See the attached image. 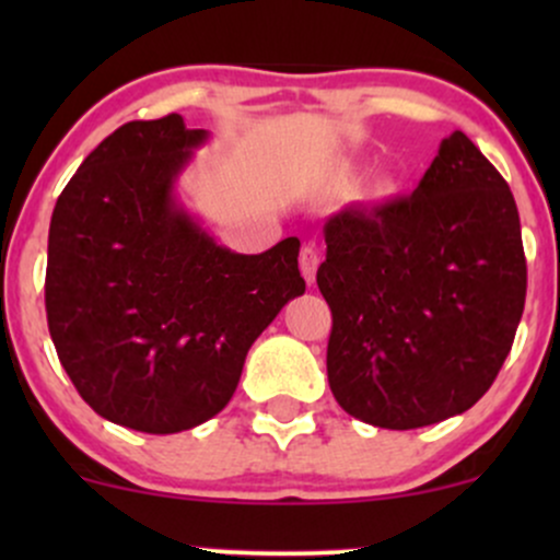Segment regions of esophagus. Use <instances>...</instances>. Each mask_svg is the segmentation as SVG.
Instances as JSON below:
<instances>
[{
	"label": "esophagus",
	"mask_w": 560,
	"mask_h": 560,
	"mask_svg": "<svg viewBox=\"0 0 560 560\" xmlns=\"http://www.w3.org/2000/svg\"><path fill=\"white\" fill-rule=\"evenodd\" d=\"M318 249L316 244H305V247L300 249V271L305 276L307 284H313L316 281V271H318Z\"/></svg>",
	"instance_id": "esophagus-1"
}]
</instances>
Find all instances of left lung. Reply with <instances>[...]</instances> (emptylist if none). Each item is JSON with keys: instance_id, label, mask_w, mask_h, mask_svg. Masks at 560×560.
<instances>
[{"instance_id": "obj_1", "label": "left lung", "mask_w": 560, "mask_h": 560, "mask_svg": "<svg viewBox=\"0 0 560 560\" xmlns=\"http://www.w3.org/2000/svg\"><path fill=\"white\" fill-rule=\"evenodd\" d=\"M316 281L329 387L350 416L419 429L471 408L503 369L526 300L516 199L464 131L413 195L345 208Z\"/></svg>"}]
</instances>
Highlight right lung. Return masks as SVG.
I'll return each instance as SVG.
<instances>
[{
  "label": "right lung",
  "mask_w": 560,
  "mask_h": 560,
  "mask_svg": "<svg viewBox=\"0 0 560 560\" xmlns=\"http://www.w3.org/2000/svg\"><path fill=\"white\" fill-rule=\"evenodd\" d=\"M205 139L178 113L120 126L83 160L49 223L57 358L102 419L147 434L221 413L249 347L305 292L298 236L231 253L176 202L173 184Z\"/></svg>",
  "instance_id": "right-lung-1"
}]
</instances>
